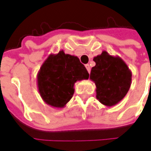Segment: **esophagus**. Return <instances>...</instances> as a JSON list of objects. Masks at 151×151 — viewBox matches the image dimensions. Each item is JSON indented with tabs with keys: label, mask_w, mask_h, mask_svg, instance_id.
<instances>
[{
	"label": "esophagus",
	"mask_w": 151,
	"mask_h": 151,
	"mask_svg": "<svg viewBox=\"0 0 151 151\" xmlns=\"http://www.w3.org/2000/svg\"><path fill=\"white\" fill-rule=\"evenodd\" d=\"M86 69H87V70H88V72H90V66H89V64H87V65H86Z\"/></svg>",
	"instance_id": "34e87169"
}]
</instances>
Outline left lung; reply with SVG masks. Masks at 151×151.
<instances>
[{
	"label": "left lung",
	"instance_id": "8db88e82",
	"mask_svg": "<svg viewBox=\"0 0 151 151\" xmlns=\"http://www.w3.org/2000/svg\"><path fill=\"white\" fill-rule=\"evenodd\" d=\"M89 79L96 86V98L107 107L116 105L125 97L132 84V71L118 56L106 51L93 58Z\"/></svg>",
	"mask_w": 151,
	"mask_h": 151
}]
</instances>
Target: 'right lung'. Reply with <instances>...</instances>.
<instances>
[{
	"label": "right lung",
	"instance_id": "right-lung-1",
	"mask_svg": "<svg viewBox=\"0 0 151 151\" xmlns=\"http://www.w3.org/2000/svg\"><path fill=\"white\" fill-rule=\"evenodd\" d=\"M88 79L89 73L80 59L62 50L50 54L42 63L37 75V85L47 105L62 109L73 96L75 83Z\"/></svg>",
	"mask_w": 151,
	"mask_h": 151
}]
</instances>
